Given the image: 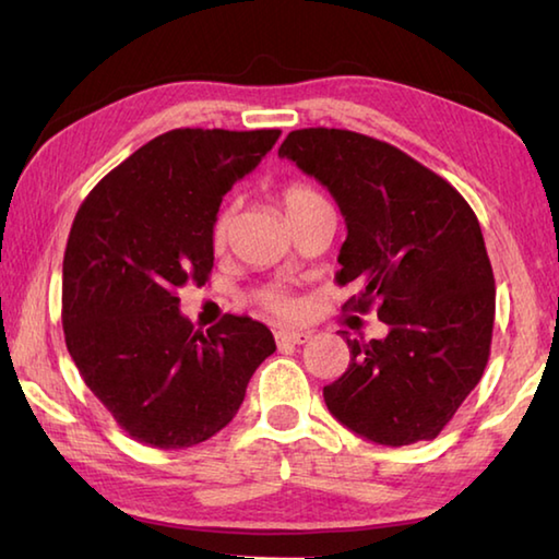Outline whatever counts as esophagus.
Masks as SVG:
<instances>
[{
	"instance_id": "1",
	"label": "esophagus",
	"mask_w": 559,
	"mask_h": 559,
	"mask_svg": "<svg viewBox=\"0 0 559 559\" xmlns=\"http://www.w3.org/2000/svg\"><path fill=\"white\" fill-rule=\"evenodd\" d=\"M310 340V333L306 330H278L276 343L278 345H306Z\"/></svg>"
}]
</instances>
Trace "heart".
Instances as JSON below:
<instances>
[{"instance_id":"1","label":"heart","mask_w":559,"mask_h":559,"mask_svg":"<svg viewBox=\"0 0 559 559\" xmlns=\"http://www.w3.org/2000/svg\"><path fill=\"white\" fill-rule=\"evenodd\" d=\"M316 200H320V194L316 192L313 187H308V185L293 182V185L281 189V206H283V212H286L288 216L298 214L302 206L313 204ZM234 219H236V210H234L231 204L224 206V210L216 214V219L212 224V243H214V249H224L226 241H229L231 229H234ZM253 300H257L263 310H269V313H273V316H290L293 308H296V306H293V298L288 296L286 290L278 288V286H269V288L257 290V296H253Z\"/></svg>"}]
</instances>
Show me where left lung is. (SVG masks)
Masks as SVG:
<instances>
[{
    "label": "left lung",
    "mask_w": 559,
    "mask_h": 559,
    "mask_svg": "<svg viewBox=\"0 0 559 559\" xmlns=\"http://www.w3.org/2000/svg\"><path fill=\"white\" fill-rule=\"evenodd\" d=\"M328 187L347 224L335 281L357 283L345 308L390 325L347 340L349 367L323 390L330 414L384 447L437 439L484 377L496 281L480 224L447 179L353 130L302 128L278 147Z\"/></svg>",
    "instance_id": "1"
}]
</instances>
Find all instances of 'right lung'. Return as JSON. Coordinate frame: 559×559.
I'll return each instance as SVG.
<instances>
[{
    "label": "right lung",
    "mask_w": 559,
    "mask_h": 559,
    "mask_svg": "<svg viewBox=\"0 0 559 559\" xmlns=\"http://www.w3.org/2000/svg\"><path fill=\"white\" fill-rule=\"evenodd\" d=\"M281 130L177 128L91 189L63 253L61 320L75 367L118 427L153 449H187L229 424L271 330L224 316L194 330L179 288L204 286L222 197Z\"/></svg>",
    "instance_id": "obj_1"
}]
</instances>
